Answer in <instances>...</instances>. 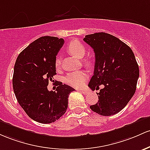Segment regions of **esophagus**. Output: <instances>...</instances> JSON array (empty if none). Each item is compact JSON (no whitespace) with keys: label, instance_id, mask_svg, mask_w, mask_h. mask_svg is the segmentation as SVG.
I'll return each mask as SVG.
<instances>
[{"label":"esophagus","instance_id":"esophagus-1","mask_svg":"<svg viewBox=\"0 0 150 150\" xmlns=\"http://www.w3.org/2000/svg\"><path fill=\"white\" fill-rule=\"evenodd\" d=\"M81 92H82V93L84 94V95H88L89 93V91L87 90H81Z\"/></svg>","mask_w":150,"mask_h":150}]
</instances>
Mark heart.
<instances>
[{"instance_id": "obj_1", "label": "heart", "mask_w": 150, "mask_h": 150, "mask_svg": "<svg viewBox=\"0 0 150 150\" xmlns=\"http://www.w3.org/2000/svg\"><path fill=\"white\" fill-rule=\"evenodd\" d=\"M68 50L72 55L79 59L83 58L86 53V49L84 46L77 40L71 42L68 46ZM60 64H61L60 59L57 57L56 61H55V66L57 68L59 67ZM87 78H88V75L85 71H74L69 74L66 76L65 81L69 85L79 88V87H81L82 86H83Z\"/></svg>"}]
</instances>
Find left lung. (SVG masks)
<instances>
[{"mask_svg": "<svg viewBox=\"0 0 150 150\" xmlns=\"http://www.w3.org/2000/svg\"><path fill=\"white\" fill-rule=\"evenodd\" d=\"M83 41L93 49L95 66L88 86L103 88L98 101L91 105L100 115H115L126 106L133 96L139 78V67L133 52L115 36L105 33L86 35Z\"/></svg>", "mask_w": 150, "mask_h": 150, "instance_id": "left-lung-1", "label": "left lung"}]
</instances>
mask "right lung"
I'll return each instance as SVG.
<instances>
[{"instance_id":"add662e5","label":"right lung","mask_w":150,"mask_h":150,"mask_svg":"<svg viewBox=\"0 0 150 150\" xmlns=\"http://www.w3.org/2000/svg\"><path fill=\"white\" fill-rule=\"evenodd\" d=\"M64 40L44 36L22 51L14 67L13 86L18 102L30 118L40 123L55 122L66 112L68 97L74 89L58 82L56 91H48L56 75V56Z\"/></svg>"}]
</instances>
